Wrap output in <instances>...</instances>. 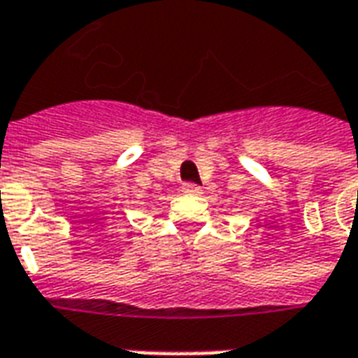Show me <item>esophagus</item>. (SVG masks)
I'll return each mask as SVG.
<instances>
[{
	"label": "esophagus",
	"instance_id": "34e87169",
	"mask_svg": "<svg viewBox=\"0 0 358 358\" xmlns=\"http://www.w3.org/2000/svg\"><path fill=\"white\" fill-rule=\"evenodd\" d=\"M181 191H183L185 194H199L201 193V187H196V185L193 183H185L183 187H181Z\"/></svg>",
	"mask_w": 358,
	"mask_h": 358
}]
</instances>
